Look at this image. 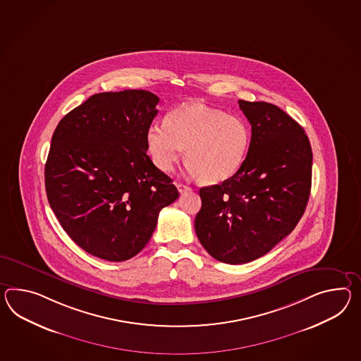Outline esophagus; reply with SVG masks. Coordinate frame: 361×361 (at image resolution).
<instances>
[{"mask_svg": "<svg viewBox=\"0 0 361 361\" xmlns=\"http://www.w3.org/2000/svg\"><path fill=\"white\" fill-rule=\"evenodd\" d=\"M177 190L180 192V193H184V192H188V190H190V186H188V185L183 184V183H177Z\"/></svg>", "mask_w": 361, "mask_h": 361, "instance_id": "esophagus-1", "label": "esophagus"}]
</instances>
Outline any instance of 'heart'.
I'll use <instances>...</instances> for the list:
<instances>
[{"instance_id":"1","label":"heart","mask_w":361,"mask_h":361,"mask_svg":"<svg viewBox=\"0 0 361 361\" xmlns=\"http://www.w3.org/2000/svg\"><path fill=\"white\" fill-rule=\"evenodd\" d=\"M146 146L163 172H171L186 149L189 171L206 184H216L233 176L244 164L250 129L238 116L189 104L169 112L166 123H151Z\"/></svg>"}]
</instances>
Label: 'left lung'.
<instances>
[{
    "instance_id": "obj_1",
    "label": "left lung",
    "mask_w": 361,
    "mask_h": 361,
    "mask_svg": "<svg viewBox=\"0 0 361 361\" xmlns=\"http://www.w3.org/2000/svg\"><path fill=\"white\" fill-rule=\"evenodd\" d=\"M252 125L245 161L221 184L200 189L197 238L220 262L247 264L290 235L305 212L312 147L304 129L279 106L238 100Z\"/></svg>"
}]
</instances>
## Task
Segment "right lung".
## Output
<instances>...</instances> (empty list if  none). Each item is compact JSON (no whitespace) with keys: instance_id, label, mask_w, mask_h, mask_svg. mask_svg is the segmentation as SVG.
I'll list each match as a JSON object with an SVG mask.
<instances>
[{"instance_id":"add662e5","label":"right lung","mask_w":361,"mask_h":361,"mask_svg":"<svg viewBox=\"0 0 361 361\" xmlns=\"http://www.w3.org/2000/svg\"><path fill=\"white\" fill-rule=\"evenodd\" d=\"M158 103L145 90L95 94L53 133L48 202L71 240L97 258L121 262L138 255L160 210L178 198L171 177L147 155Z\"/></svg>"}]
</instances>
